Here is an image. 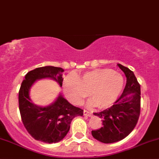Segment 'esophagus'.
<instances>
[{"label": "esophagus", "mask_w": 159, "mask_h": 159, "mask_svg": "<svg viewBox=\"0 0 159 159\" xmlns=\"http://www.w3.org/2000/svg\"><path fill=\"white\" fill-rule=\"evenodd\" d=\"M83 114H84V115H86V116H89V117H91V115H92V113H91V111H87V110H84Z\"/></svg>", "instance_id": "34e87169"}]
</instances>
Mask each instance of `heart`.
<instances>
[{
    "label": "heart",
    "mask_w": 159,
    "mask_h": 159,
    "mask_svg": "<svg viewBox=\"0 0 159 159\" xmlns=\"http://www.w3.org/2000/svg\"><path fill=\"white\" fill-rule=\"evenodd\" d=\"M124 84L122 75L110 68H97L78 76L69 74L62 81L64 92L70 103L80 105L89 94L90 104L100 109L108 108L118 99Z\"/></svg>",
    "instance_id": "b5f03b06"
}]
</instances>
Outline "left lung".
Masks as SVG:
<instances>
[{
	"mask_svg": "<svg viewBox=\"0 0 159 159\" xmlns=\"http://www.w3.org/2000/svg\"><path fill=\"white\" fill-rule=\"evenodd\" d=\"M125 75L122 94L109 108L94 115L102 118V127L91 131L93 137L103 143H114L127 137L137 125L141 110V88L133 71L118 64Z\"/></svg>",
	"mask_w": 159,
	"mask_h": 159,
	"instance_id": "left-lung-1",
	"label": "left lung"
}]
</instances>
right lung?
<instances>
[{"instance_id":"obj_1","label":"right lung","mask_w":159,"mask_h":159,"mask_svg":"<svg viewBox=\"0 0 159 159\" xmlns=\"http://www.w3.org/2000/svg\"><path fill=\"white\" fill-rule=\"evenodd\" d=\"M64 69L53 66L37 68L25 75L18 93L19 110L24 126L35 139L45 143L60 142L69 131L72 119L82 116L81 108L70 105L59 94L57 100L46 107H40L30 101L29 91L35 81L51 78L62 86Z\"/></svg>"}]
</instances>
